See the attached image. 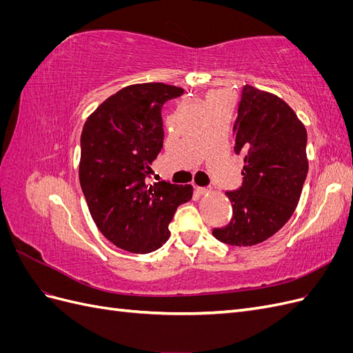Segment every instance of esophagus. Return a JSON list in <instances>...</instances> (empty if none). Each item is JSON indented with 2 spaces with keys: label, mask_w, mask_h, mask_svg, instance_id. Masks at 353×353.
<instances>
[{
  "label": "esophagus",
  "mask_w": 353,
  "mask_h": 353,
  "mask_svg": "<svg viewBox=\"0 0 353 353\" xmlns=\"http://www.w3.org/2000/svg\"><path fill=\"white\" fill-rule=\"evenodd\" d=\"M194 191H196L197 194H205L208 190H206V188H203V187H197V185H196V187H194Z\"/></svg>",
  "instance_id": "esophagus-1"
}]
</instances>
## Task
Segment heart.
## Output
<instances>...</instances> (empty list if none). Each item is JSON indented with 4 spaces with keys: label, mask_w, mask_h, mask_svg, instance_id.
<instances>
[{
    "label": "heart",
    "mask_w": 353,
    "mask_h": 353,
    "mask_svg": "<svg viewBox=\"0 0 353 353\" xmlns=\"http://www.w3.org/2000/svg\"><path fill=\"white\" fill-rule=\"evenodd\" d=\"M212 95H216V94H210V97H212Z\"/></svg>",
    "instance_id": "heart-1"
}]
</instances>
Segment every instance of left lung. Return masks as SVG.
I'll return each mask as SVG.
<instances>
[{
  "label": "left lung",
  "instance_id": "left-lung-1",
  "mask_svg": "<svg viewBox=\"0 0 353 353\" xmlns=\"http://www.w3.org/2000/svg\"><path fill=\"white\" fill-rule=\"evenodd\" d=\"M234 152L244 156L243 185L228 191L232 218L212 231L245 248L272 237L292 218L307 174L306 128L276 95L245 85L232 128Z\"/></svg>",
  "mask_w": 353,
  "mask_h": 353
}]
</instances>
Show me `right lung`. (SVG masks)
I'll return each instance as SVG.
<instances>
[{
	"label": "right lung",
	"instance_id": "right-lung-1",
	"mask_svg": "<svg viewBox=\"0 0 353 353\" xmlns=\"http://www.w3.org/2000/svg\"><path fill=\"white\" fill-rule=\"evenodd\" d=\"M184 90L135 83L104 100L83 125L79 183L95 225L116 248L150 253L168 241L176 208L193 187L147 183L163 147L162 105Z\"/></svg>",
	"mask_w": 353,
	"mask_h": 353
}]
</instances>
